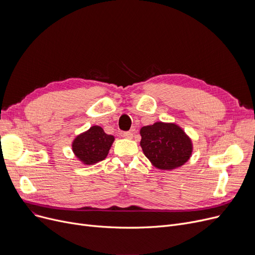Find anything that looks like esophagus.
<instances>
[{"mask_svg":"<svg viewBox=\"0 0 255 255\" xmlns=\"http://www.w3.org/2000/svg\"><path fill=\"white\" fill-rule=\"evenodd\" d=\"M125 138H129V139H131L132 137H133V133L131 132V131H125V132H123V134H122Z\"/></svg>","mask_w":255,"mask_h":255,"instance_id":"esophagus-1","label":"esophagus"}]
</instances>
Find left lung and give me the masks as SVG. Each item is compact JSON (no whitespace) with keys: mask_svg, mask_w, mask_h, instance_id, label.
Wrapping results in <instances>:
<instances>
[{"mask_svg":"<svg viewBox=\"0 0 255 255\" xmlns=\"http://www.w3.org/2000/svg\"><path fill=\"white\" fill-rule=\"evenodd\" d=\"M143 154L159 169L180 167L192 153V143L176 124L157 122L140 129Z\"/></svg>","mask_w":255,"mask_h":255,"instance_id":"1","label":"left lung"}]
</instances>
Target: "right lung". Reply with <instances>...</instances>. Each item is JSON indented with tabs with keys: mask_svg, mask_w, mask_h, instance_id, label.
<instances>
[{
	"mask_svg": "<svg viewBox=\"0 0 255 255\" xmlns=\"http://www.w3.org/2000/svg\"><path fill=\"white\" fill-rule=\"evenodd\" d=\"M114 139L115 137L106 134L101 127L93 126L74 139L72 150L80 161L94 164L107 156Z\"/></svg>",
	"mask_w": 255,
	"mask_h": 255,
	"instance_id": "obj_1",
	"label": "right lung"
}]
</instances>
